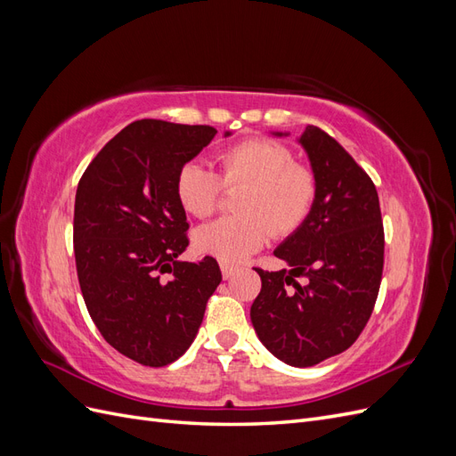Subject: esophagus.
Instances as JSON below:
<instances>
[{
  "instance_id": "esophagus-1",
  "label": "esophagus",
  "mask_w": 456,
  "mask_h": 456,
  "mask_svg": "<svg viewBox=\"0 0 456 456\" xmlns=\"http://www.w3.org/2000/svg\"><path fill=\"white\" fill-rule=\"evenodd\" d=\"M220 272H223V278H224V280H230L232 275L236 273V268L230 266V265H224V262H223V265H220Z\"/></svg>"
}]
</instances>
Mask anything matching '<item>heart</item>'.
Returning <instances> with one entry per match:
<instances>
[{"label":"heart","instance_id":"b5f03b06","mask_svg":"<svg viewBox=\"0 0 456 456\" xmlns=\"http://www.w3.org/2000/svg\"><path fill=\"white\" fill-rule=\"evenodd\" d=\"M291 150L270 139H247L220 154V177L226 186L247 183L238 198L243 215L218 218L200 226L191 241L196 251L224 265H238L273 236H289L310 216L317 186L312 171L293 163ZM223 183L203 161L181 165L175 194L183 209L205 218L218 205Z\"/></svg>","mask_w":456,"mask_h":456}]
</instances>
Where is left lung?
<instances>
[{
  "instance_id": "1",
  "label": "left lung",
  "mask_w": 456,
  "mask_h": 456,
  "mask_svg": "<svg viewBox=\"0 0 456 456\" xmlns=\"http://www.w3.org/2000/svg\"><path fill=\"white\" fill-rule=\"evenodd\" d=\"M297 142L310 159L315 201L305 224L273 251L289 270L255 268L262 289L251 322L278 360L312 367L348 350L367 325L382 278L384 230L377 188L348 151L314 126Z\"/></svg>"
}]
</instances>
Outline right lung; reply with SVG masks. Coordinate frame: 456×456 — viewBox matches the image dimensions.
I'll return each mask as SVG.
<instances>
[{
	"label": "right lung",
	"mask_w": 456,
	"mask_h": 456,
	"mask_svg": "<svg viewBox=\"0 0 456 456\" xmlns=\"http://www.w3.org/2000/svg\"><path fill=\"white\" fill-rule=\"evenodd\" d=\"M215 134L209 126L133 121L96 154L77 184L74 253L81 295L104 340L136 363L163 367L178 360L223 281L213 256L178 258L188 247V223L175 194L181 165Z\"/></svg>",
	"instance_id": "1"
}]
</instances>
